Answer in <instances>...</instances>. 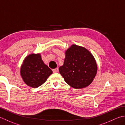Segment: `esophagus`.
I'll return each instance as SVG.
<instances>
[{
    "label": "esophagus",
    "mask_w": 125,
    "mask_h": 125,
    "mask_svg": "<svg viewBox=\"0 0 125 125\" xmlns=\"http://www.w3.org/2000/svg\"><path fill=\"white\" fill-rule=\"evenodd\" d=\"M52 72H53V73H57V72H58V68H55V69H52Z\"/></svg>",
    "instance_id": "esophagus-1"
}]
</instances>
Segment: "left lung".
I'll return each mask as SVG.
<instances>
[{"instance_id": "8db88e82", "label": "left lung", "mask_w": 125, "mask_h": 125, "mask_svg": "<svg viewBox=\"0 0 125 125\" xmlns=\"http://www.w3.org/2000/svg\"><path fill=\"white\" fill-rule=\"evenodd\" d=\"M59 72L67 83L76 89L83 88L92 82L97 73L93 56L86 49L72 45L65 51L64 64Z\"/></svg>"}]
</instances>
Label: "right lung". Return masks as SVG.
Instances as JSON below:
<instances>
[{
    "label": "right lung",
    "mask_w": 125,
    "mask_h": 125,
    "mask_svg": "<svg viewBox=\"0 0 125 125\" xmlns=\"http://www.w3.org/2000/svg\"><path fill=\"white\" fill-rule=\"evenodd\" d=\"M52 73L51 69L44 63L40 53L27 56L21 69L24 82L32 88H37L43 84Z\"/></svg>",
    "instance_id": "right-lung-1"
}]
</instances>
